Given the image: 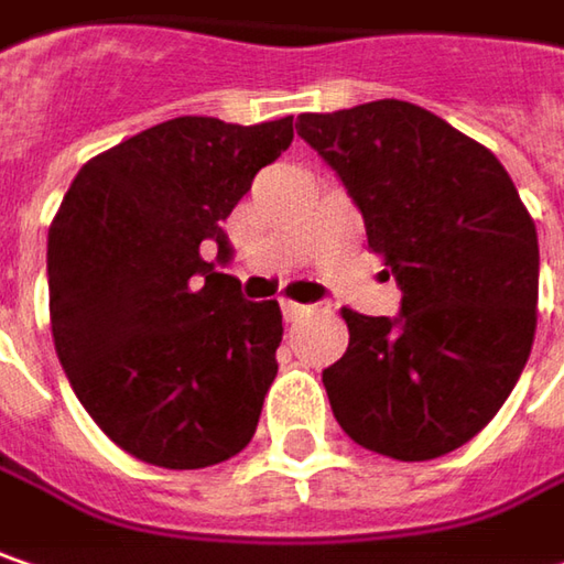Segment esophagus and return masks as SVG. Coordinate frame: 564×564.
Wrapping results in <instances>:
<instances>
[{"label":"esophagus","instance_id":"1","mask_svg":"<svg viewBox=\"0 0 564 564\" xmlns=\"http://www.w3.org/2000/svg\"><path fill=\"white\" fill-rule=\"evenodd\" d=\"M281 313L286 322H296V318H303V313H310V306H303V303H293V300H281Z\"/></svg>","mask_w":564,"mask_h":564}]
</instances>
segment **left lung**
Returning <instances> with one entry per match:
<instances>
[{"mask_svg": "<svg viewBox=\"0 0 564 564\" xmlns=\"http://www.w3.org/2000/svg\"><path fill=\"white\" fill-rule=\"evenodd\" d=\"M296 133L348 187L402 290L395 318L341 310L348 350L322 370L332 412L354 444L402 463L463 447L533 348V216L495 152L409 101L303 115Z\"/></svg>", "mask_w": 564, "mask_h": 564, "instance_id": "1", "label": "left lung"}]
</instances>
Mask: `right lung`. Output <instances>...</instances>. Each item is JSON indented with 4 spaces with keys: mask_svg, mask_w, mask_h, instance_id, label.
Returning a JSON list of instances; mask_svg holds the SVG:
<instances>
[{
    "mask_svg": "<svg viewBox=\"0 0 564 564\" xmlns=\"http://www.w3.org/2000/svg\"><path fill=\"white\" fill-rule=\"evenodd\" d=\"M290 143L293 117H175L88 159L53 216L56 357L91 421L150 466H216L254 437L281 306L242 300L204 246L232 258L219 223Z\"/></svg>",
    "mask_w": 564,
    "mask_h": 564,
    "instance_id": "1",
    "label": "right lung"
}]
</instances>
